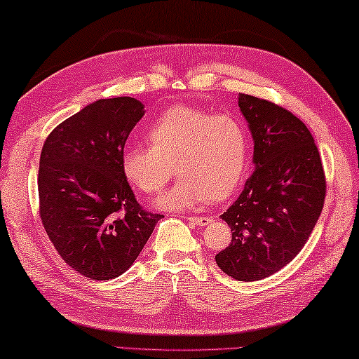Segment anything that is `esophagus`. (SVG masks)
Wrapping results in <instances>:
<instances>
[{
    "mask_svg": "<svg viewBox=\"0 0 359 359\" xmlns=\"http://www.w3.org/2000/svg\"><path fill=\"white\" fill-rule=\"evenodd\" d=\"M189 222L192 223V225H197V226H206V225H209V223L212 222V219L211 217H186Z\"/></svg>",
    "mask_w": 359,
    "mask_h": 359,
    "instance_id": "esophagus-1",
    "label": "esophagus"
}]
</instances>
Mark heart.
<instances>
[{"label":"heart","mask_w":359,"mask_h":359,"mask_svg":"<svg viewBox=\"0 0 359 359\" xmlns=\"http://www.w3.org/2000/svg\"><path fill=\"white\" fill-rule=\"evenodd\" d=\"M150 145L121 151L128 182L144 194H158L175 173L178 181L158 200L170 211L194 209L208 200H225L245 175L248 136L242 121L229 116L178 104L168 107L147 131Z\"/></svg>","instance_id":"b5f03b06"}]
</instances>
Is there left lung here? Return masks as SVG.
<instances>
[{
    "label": "left lung",
    "instance_id": "1",
    "mask_svg": "<svg viewBox=\"0 0 359 359\" xmlns=\"http://www.w3.org/2000/svg\"><path fill=\"white\" fill-rule=\"evenodd\" d=\"M239 107L255 142V172L220 217L231 243L215 262L238 281L278 272L305 245L320 217L327 182L306 125L285 107L239 93Z\"/></svg>",
    "mask_w": 359,
    "mask_h": 359
}]
</instances>
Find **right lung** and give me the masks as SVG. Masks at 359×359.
<instances>
[{"instance_id": "right-lung-1", "label": "right lung", "mask_w": 359, "mask_h": 359, "mask_svg": "<svg viewBox=\"0 0 359 359\" xmlns=\"http://www.w3.org/2000/svg\"><path fill=\"white\" fill-rule=\"evenodd\" d=\"M144 114L136 98L98 100L54 128L40 153V219L60 258L87 278L125 273L162 217L142 209L120 167Z\"/></svg>"}]
</instances>
